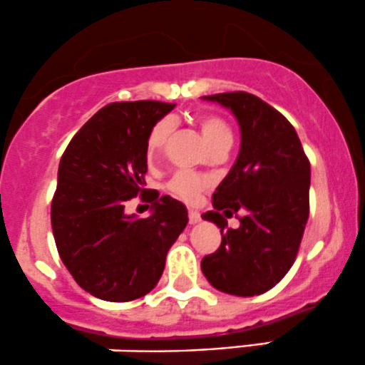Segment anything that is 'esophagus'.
Here are the masks:
<instances>
[{
  "mask_svg": "<svg viewBox=\"0 0 365 365\" xmlns=\"http://www.w3.org/2000/svg\"><path fill=\"white\" fill-rule=\"evenodd\" d=\"M201 222V215L197 213L195 210H189V223L190 225H195V223Z\"/></svg>",
  "mask_w": 365,
  "mask_h": 365,
  "instance_id": "obj_1",
  "label": "esophagus"
}]
</instances>
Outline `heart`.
Masks as SVG:
<instances>
[{
	"instance_id": "heart-1",
	"label": "heart",
	"mask_w": 365,
	"mask_h": 365,
	"mask_svg": "<svg viewBox=\"0 0 365 365\" xmlns=\"http://www.w3.org/2000/svg\"><path fill=\"white\" fill-rule=\"evenodd\" d=\"M197 123L199 128H201L204 140H206V143L210 145V149L220 145V143H232V131L223 119L216 118V115L201 114L197 115ZM171 130H173V123H171L170 119H163V121H159L154 128H152L149 138H147V155L158 154V152L163 149L168 137L171 135ZM206 183L207 180L204 178V176L192 173V171L187 170H180L171 176L170 183H168V189L173 192L175 195H178L180 199H183V201L194 202L197 201V197L201 195Z\"/></svg>"
}]
</instances>
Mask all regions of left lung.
Instances as JSON below:
<instances>
[{
  "mask_svg": "<svg viewBox=\"0 0 365 365\" xmlns=\"http://www.w3.org/2000/svg\"><path fill=\"white\" fill-rule=\"evenodd\" d=\"M237 119L241 149L202 220L218 225L222 244L201 270L215 289L234 296L267 293L294 263L308 220L310 163L293 124L246 91L202 97ZM243 213L237 229L225 216Z\"/></svg>",
  "mask_w": 365,
  "mask_h": 365,
  "instance_id": "8db88e82",
  "label": "left lung"
}]
</instances>
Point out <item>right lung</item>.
<instances>
[{
    "label": "right lung",
    "mask_w": 365,
    "mask_h": 365,
    "mask_svg": "<svg viewBox=\"0 0 365 365\" xmlns=\"http://www.w3.org/2000/svg\"><path fill=\"white\" fill-rule=\"evenodd\" d=\"M175 103L140 100L100 109L63 152L51 202L60 258L76 282L106 302H131L161 279L166 255L187 227L185 204L155 190L149 218L124 204L143 194L147 138ZM143 195V197H145Z\"/></svg>",
    "instance_id": "obj_1"
}]
</instances>
